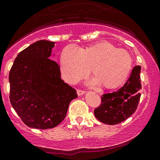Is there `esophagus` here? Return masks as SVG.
Masks as SVG:
<instances>
[{
    "mask_svg": "<svg viewBox=\"0 0 160 160\" xmlns=\"http://www.w3.org/2000/svg\"><path fill=\"white\" fill-rule=\"evenodd\" d=\"M85 93V91H82V90H79V89H78V90H77V94H78V96H80V95H82V94H84Z\"/></svg>",
    "mask_w": 160,
    "mask_h": 160,
    "instance_id": "34e87169",
    "label": "esophagus"
}]
</instances>
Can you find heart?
<instances>
[{
	"instance_id": "obj_1",
	"label": "heart",
	"mask_w": 160,
	"mask_h": 160,
	"mask_svg": "<svg viewBox=\"0 0 160 160\" xmlns=\"http://www.w3.org/2000/svg\"><path fill=\"white\" fill-rule=\"evenodd\" d=\"M133 59L128 51L117 49L107 41H101L77 49L68 46L62 51L59 59L61 75L66 82L73 84L90 71L93 85L104 89L120 87L128 79Z\"/></svg>"
}]
</instances>
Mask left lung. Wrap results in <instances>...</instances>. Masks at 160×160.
<instances>
[{
  "instance_id": "8db88e82",
  "label": "left lung",
  "mask_w": 160,
  "mask_h": 160,
  "mask_svg": "<svg viewBox=\"0 0 160 160\" xmlns=\"http://www.w3.org/2000/svg\"><path fill=\"white\" fill-rule=\"evenodd\" d=\"M140 71L141 67L135 66L123 87L101 96V104L94 111L98 121L105 124H118L135 112L141 95Z\"/></svg>"
}]
</instances>
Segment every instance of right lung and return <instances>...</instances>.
I'll list each match as a JSON object with an SVG mask.
<instances>
[{
  "label": "right lung",
  "instance_id": "right-lung-1",
  "mask_svg": "<svg viewBox=\"0 0 160 160\" xmlns=\"http://www.w3.org/2000/svg\"><path fill=\"white\" fill-rule=\"evenodd\" d=\"M54 46L55 42L37 41L19 53L10 71L11 105L29 128L56 127L78 97L62 80L59 65L50 59Z\"/></svg>",
  "mask_w": 160,
  "mask_h": 160
}]
</instances>
